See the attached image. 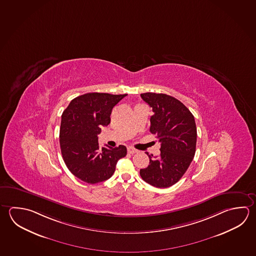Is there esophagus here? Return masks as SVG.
Masks as SVG:
<instances>
[{"label":"esophagus","instance_id":"1","mask_svg":"<svg viewBox=\"0 0 256 256\" xmlns=\"http://www.w3.org/2000/svg\"><path fill=\"white\" fill-rule=\"evenodd\" d=\"M127 152H128V154H134L138 152V150H137L134 149V148H132V147H129V148L127 149Z\"/></svg>","mask_w":256,"mask_h":256}]
</instances>
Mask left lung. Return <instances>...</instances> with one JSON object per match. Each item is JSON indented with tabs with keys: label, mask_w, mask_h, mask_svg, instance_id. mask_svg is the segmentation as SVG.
Here are the masks:
<instances>
[{
	"label": "left lung",
	"mask_w": 256,
	"mask_h": 256,
	"mask_svg": "<svg viewBox=\"0 0 256 256\" xmlns=\"http://www.w3.org/2000/svg\"><path fill=\"white\" fill-rule=\"evenodd\" d=\"M152 108L150 130L160 144L158 157L149 156V166L140 175L152 186L164 188L177 183L195 156L196 127L190 111L180 101L165 94H140Z\"/></svg>",
	"instance_id": "obj_1"
}]
</instances>
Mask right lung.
Returning <instances> with one entry per match:
<instances>
[{
    "label": "right lung",
    "instance_id": "add662e5",
    "mask_svg": "<svg viewBox=\"0 0 256 256\" xmlns=\"http://www.w3.org/2000/svg\"><path fill=\"white\" fill-rule=\"evenodd\" d=\"M127 94L88 93L70 102L62 114L60 144L70 172L82 182L96 184L112 177L116 163L126 157L127 149L102 147L98 135L111 122L112 110Z\"/></svg>",
    "mask_w": 256,
    "mask_h": 256
}]
</instances>
